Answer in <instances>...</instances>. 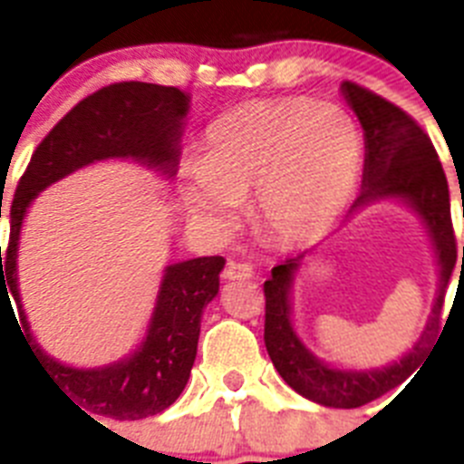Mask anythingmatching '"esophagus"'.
Returning a JSON list of instances; mask_svg holds the SVG:
<instances>
[{
	"label": "esophagus",
	"mask_w": 464,
	"mask_h": 464,
	"mask_svg": "<svg viewBox=\"0 0 464 464\" xmlns=\"http://www.w3.org/2000/svg\"><path fill=\"white\" fill-rule=\"evenodd\" d=\"M251 276H253V267L251 265H244V262L229 260L223 269L225 281H246V278H251Z\"/></svg>",
	"instance_id": "esophagus-1"
}]
</instances>
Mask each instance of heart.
<instances>
[{
    "label": "heart",
    "instance_id": "obj_1",
    "mask_svg": "<svg viewBox=\"0 0 464 464\" xmlns=\"http://www.w3.org/2000/svg\"><path fill=\"white\" fill-rule=\"evenodd\" d=\"M362 132L348 111L311 100L248 102L207 130L197 165L181 174L195 216L229 223L253 195V223L283 246L334 227L362 171Z\"/></svg>",
    "mask_w": 464,
    "mask_h": 464
}]
</instances>
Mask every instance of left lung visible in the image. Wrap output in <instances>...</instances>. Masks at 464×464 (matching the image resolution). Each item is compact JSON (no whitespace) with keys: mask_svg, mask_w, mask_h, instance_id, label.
<instances>
[{"mask_svg":"<svg viewBox=\"0 0 464 464\" xmlns=\"http://www.w3.org/2000/svg\"><path fill=\"white\" fill-rule=\"evenodd\" d=\"M342 92L364 130L362 190L351 213L379 199L395 197L423 218L440 260V285L423 334L397 362L381 370H337L315 358L299 342L290 321V290L304 253L288 257L265 281V346L283 381L299 395L323 407L355 409L385 395L420 367L437 343L446 288L456 267L458 246L450 223V197L440 155L425 130L392 102L358 83L343 81ZM464 265V248H462Z\"/></svg>","mask_w":464,"mask_h":464,"instance_id":"obj_1","label":"left lung"}]
</instances>
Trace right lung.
<instances>
[{
  "label": "right lung",
  "instance_id": "right-lung-1",
  "mask_svg": "<svg viewBox=\"0 0 464 464\" xmlns=\"http://www.w3.org/2000/svg\"><path fill=\"white\" fill-rule=\"evenodd\" d=\"M190 97L169 85L122 81L97 90L73 106L36 146L30 165L20 176L11 202L8 248L0 246V299L7 290L18 306L20 334L30 343L39 364L60 385L72 404L90 418L139 420L165 411L181 395L190 376L199 339L204 306L218 295L220 256L176 262L165 269L149 332L130 358L97 370H76L57 362L34 342L18 293V241L27 207L51 183L97 160L130 158L176 174L183 118ZM14 311V306H11ZM17 323V321H15ZM94 420V418H92Z\"/></svg>",
  "mask_w": 464,
  "mask_h": 464
}]
</instances>
